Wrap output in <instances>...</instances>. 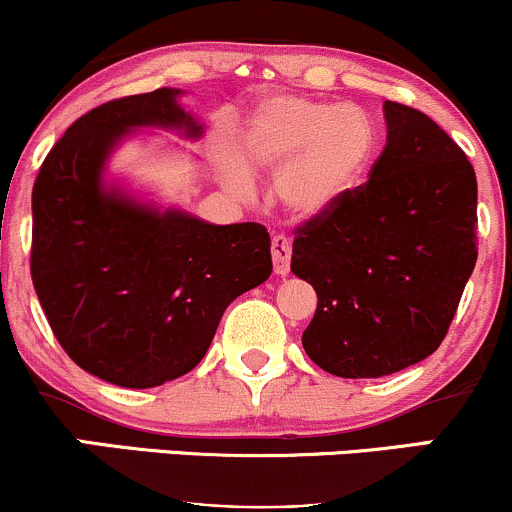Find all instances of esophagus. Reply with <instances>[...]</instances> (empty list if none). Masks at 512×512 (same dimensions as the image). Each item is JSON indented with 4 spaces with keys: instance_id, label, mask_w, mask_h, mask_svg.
<instances>
[{
    "instance_id": "1",
    "label": "esophagus",
    "mask_w": 512,
    "mask_h": 512,
    "mask_svg": "<svg viewBox=\"0 0 512 512\" xmlns=\"http://www.w3.org/2000/svg\"><path fill=\"white\" fill-rule=\"evenodd\" d=\"M272 260L276 274H289L291 269V243L284 233H276L272 238Z\"/></svg>"
}]
</instances>
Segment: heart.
Wrapping results in <instances>:
<instances>
[{"mask_svg":"<svg viewBox=\"0 0 512 512\" xmlns=\"http://www.w3.org/2000/svg\"><path fill=\"white\" fill-rule=\"evenodd\" d=\"M373 142V127L363 110L289 93L264 98L245 127L250 161L281 173V199L305 216L332 207L354 185ZM223 168L233 185L248 182L231 151H223Z\"/></svg>","mask_w":512,"mask_h":512,"instance_id":"1","label":"heart"}]
</instances>
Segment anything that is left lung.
Segmentation results:
<instances>
[{
    "label": "left lung",
    "mask_w": 512,
    "mask_h": 512,
    "mask_svg": "<svg viewBox=\"0 0 512 512\" xmlns=\"http://www.w3.org/2000/svg\"><path fill=\"white\" fill-rule=\"evenodd\" d=\"M363 185L293 231L291 272L317 308L303 349L339 378H380L438 349L477 264V175L431 117L385 101Z\"/></svg>",
    "instance_id": "8db88e82"
}]
</instances>
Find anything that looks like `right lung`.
<instances>
[{
	"label": "right lung",
	"mask_w": 512,
	"mask_h": 512,
	"mask_svg": "<svg viewBox=\"0 0 512 512\" xmlns=\"http://www.w3.org/2000/svg\"><path fill=\"white\" fill-rule=\"evenodd\" d=\"M180 91L108 101L50 149L33 185L31 279L52 334L86 373L156 387L207 354L223 310L272 274L262 223L211 226L101 187L108 151L132 127H202Z\"/></svg>",
	"instance_id": "right-lung-1"
}]
</instances>
